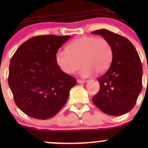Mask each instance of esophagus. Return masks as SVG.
I'll list each match as a JSON object with an SVG mask.
<instances>
[{
  "label": "esophagus",
  "mask_w": 148,
  "mask_h": 148,
  "mask_svg": "<svg viewBox=\"0 0 148 148\" xmlns=\"http://www.w3.org/2000/svg\"><path fill=\"white\" fill-rule=\"evenodd\" d=\"M88 81H86V80H81V79H78L77 80V82L79 83V84H84V83H86Z\"/></svg>",
  "instance_id": "1"
}]
</instances>
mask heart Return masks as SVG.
I'll return each instance as SVG.
<instances>
[{"mask_svg":"<svg viewBox=\"0 0 148 148\" xmlns=\"http://www.w3.org/2000/svg\"><path fill=\"white\" fill-rule=\"evenodd\" d=\"M113 58L111 44L103 37L84 36L74 40L66 47V50L58 51L56 62L61 71L72 74L81 69V75L88 77L96 72H104L109 67Z\"/></svg>","mask_w":148,"mask_h":148,"instance_id":"1","label":"heart"}]
</instances>
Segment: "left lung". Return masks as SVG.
Segmentation results:
<instances>
[{"instance_id": "1", "label": "left lung", "mask_w": 148, "mask_h": 148, "mask_svg": "<svg viewBox=\"0 0 148 148\" xmlns=\"http://www.w3.org/2000/svg\"><path fill=\"white\" fill-rule=\"evenodd\" d=\"M111 44L113 60L109 68L98 78L100 89L93 103L106 114L118 116L130 111L142 90L143 67L134 46L126 37L100 29L92 32Z\"/></svg>"}]
</instances>
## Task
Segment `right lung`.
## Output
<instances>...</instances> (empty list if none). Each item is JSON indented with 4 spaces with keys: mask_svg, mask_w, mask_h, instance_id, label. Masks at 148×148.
<instances>
[{
    "mask_svg": "<svg viewBox=\"0 0 148 148\" xmlns=\"http://www.w3.org/2000/svg\"><path fill=\"white\" fill-rule=\"evenodd\" d=\"M71 36H35L23 42L12 57L8 84L14 102L31 118L47 120L65 104L74 77L58 67L56 53Z\"/></svg>",
    "mask_w": 148,
    "mask_h": 148,
    "instance_id": "add662e5",
    "label": "right lung"
}]
</instances>
